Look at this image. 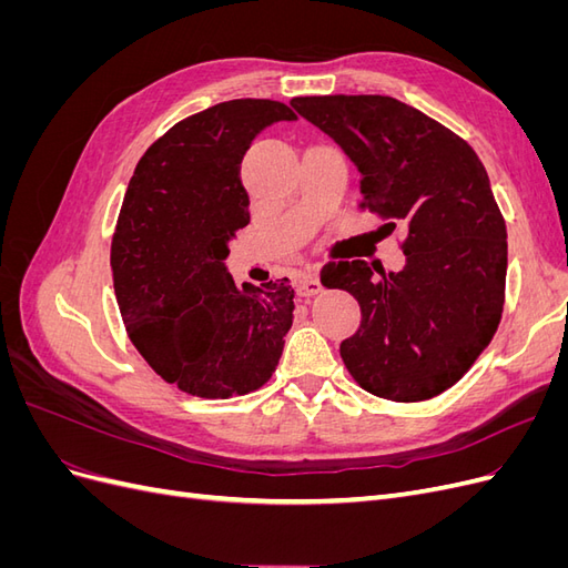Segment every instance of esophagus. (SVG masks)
<instances>
[{
    "mask_svg": "<svg viewBox=\"0 0 568 568\" xmlns=\"http://www.w3.org/2000/svg\"><path fill=\"white\" fill-rule=\"evenodd\" d=\"M296 291L301 296H315L322 291V284H320V277L315 270H307V272H301L296 277Z\"/></svg>",
    "mask_w": 568,
    "mask_h": 568,
    "instance_id": "obj_1",
    "label": "esophagus"
}]
</instances>
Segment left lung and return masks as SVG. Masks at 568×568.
<instances>
[{"label": "left lung", "mask_w": 568, "mask_h": 568, "mask_svg": "<svg viewBox=\"0 0 568 568\" xmlns=\"http://www.w3.org/2000/svg\"><path fill=\"white\" fill-rule=\"evenodd\" d=\"M291 106L355 163L359 209L390 220V232L407 227L400 272L322 267V284L363 311L343 363L379 398H434L467 374L503 317L507 227L486 168L462 136L393 97H296Z\"/></svg>", "instance_id": "obj_1"}]
</instances>
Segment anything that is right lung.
I'll return each instance as SVG.
<instances>
[{"mask_svg":"<svg viewBox=\"0 0 568 568\" xmlns=\"http://www.w3.org/2000/svg\"><path fill=\"white\" fill-rule=\"evenodd\" d=\"M282 101L232 99L180 120L134 168L111 244L113 288L134 348L199 398L261 388L294 322L288 280L239 288L230 239L248 225L242 161Z\"/></svg>","mask_w":568,"mask_h":568,"instance_id":"right-lung-1","label":"right lung"}]
</instances>
